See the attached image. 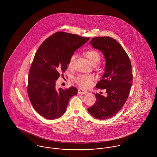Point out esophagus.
Wrapping results in <instances>:
<instances>
[{"mask_svg":"<svg viewBox=\"0 0 157 157\" xmlns=\"http://www.w3.org/2000/svg\"><path fill=\"white\" fill-rule=\"evenodd\" d=\"M78 93L79 94H85L86 93H87V91L80 88V89H78Z\"/></svg>","mask_w":157,"mask_h":157,"instance_id":"obj_1","label":"esophagus"}]
</instances>
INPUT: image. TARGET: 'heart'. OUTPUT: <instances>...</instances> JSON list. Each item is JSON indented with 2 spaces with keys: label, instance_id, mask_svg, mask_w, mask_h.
<instances>
[{
  "label": "heart",
  "instance_id": "b5f03b06",
  "mask_svg": "<svg viewBox=\"0 0 157 157\" xmlns=\"http://www.w3.org/2000/svg\"><path fill=\"white\" fill-rule=\"evenodd\" d=\"M85 55L88 58L92 64L99 63L100 60V55L96 50L90 49L86 51L85 52ZM76 55L72 54L68 61L67 67L69 68H72L75 64ZM75 83H76L79 86L83 88H88L92 86L93 81L94 80V76L88 74H79L76 76L74 79Z\"/></svg>",
  "mask_w": 157,
  "mask_h": 157
}]
</instances>
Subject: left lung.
<instances>
[{
    "mask_svg": "<svg viewBox=\"0 0 157 157\" xmlns=\"http://www.w3.org/2000/svg\"><path fill=\"white\" fill-rule=\"evenodd\" d=\"M90 44L104 55L105 72L96 86L106 89L108 95L94 94L96 102L88 109L95 118L106 120L119 112L129 95L133 80L131 63L121 45L112 37H93Z\"/></svg>",
    "mask_w": 157,
    "mask_h": 157,
    "instance_id": "obj_1",
    "label": "left lung"
}]
</instances>
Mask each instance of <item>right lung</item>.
<instances>
[{"mask_svg": "<svg viewBox=\"0 0 157 157\" xmlns=\"http://www.w3.org/2000/svg\"><path fill=\"white\" fill-rule=\"evenodd\" d=\"M90 39L57 32L39 47L29 72L27 92L33 107L45 118L62 116L71 98L77 94L74 86L56 90L55 82L63 75L70 56Z\"/></svg>", "mask_w": 157, "mask_h": 157, "instance_id": "obj_1", "label": "right lung"}]
</instances>
